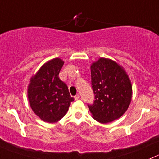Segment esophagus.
Instances as JSON below:
<instances>
[{"label":"esophagus","instance_id":"34e87169","mask_svg":"<svg viewBox=\"0 0 159 159\" xmlns=\"http://www.w3.org/2000/svg\"><path fill=\"white\" fill-rule=\"evenodd\" d=\"M74 98H75V100H78V99H80V95H79V94L75 95V96L74 97Z\"/></svg>","mask_w":159,"mask_h":159}]
</instances>
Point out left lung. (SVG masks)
Returning a JSON list of instances; mask_svg holds the SVG:
<instances>
[{
  "instance_id": "1",
  "label": "left lung",
  "mask_w": 159,
  "mask_h": 159,
  "mask_svg": "<svg viewBox=\"0 0 159 159\" xmlns=\"http://www.w3.org/2000/svg\"><path fill=\"white\" fill-rule=\"evenodd\" d=\"M95 101L88 105L92 117L101 123L120 118L130 105L133 87L122 66L109 58H100L90 66Z\"/></svg>"
}]
</instances>
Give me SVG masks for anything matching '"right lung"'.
Here are the masks:
<instances>
[{"label": "right lung", "instance_id": "1", "mask_svg": "<svg viewBox=\"0 0 159 159\" xmlns=\"http://www.w3.org/2000/svg\"><path fill=\"white\" fill-rule=\"evenodd\" d=\"M64 61L55 58L47 61L30 78L27 95L30 105L43 122L54 123L64 117L74 98L58 77Z\"/></svg>", "mask_w": 159, "mask_h": 159}]
</instances>
